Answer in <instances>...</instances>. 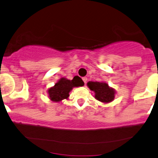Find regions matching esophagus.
I'll use <instances>...</instances> for the list:
<instances>
[{"label":"esophagus","instance_id":"obj_1","mask_svg":"<svg viewBox=\"0 0 158 158\" xmlns=\"http://www.w3.org/2000/svg\"><path fill=\"white\" fill-rule=\"evenodd\" d=\"M82 80H83V81H84V84H86V81H87V78H86V77H84L82 78Z\"/></svg>","mask_w":158,"mask_h":158}]
</instances>
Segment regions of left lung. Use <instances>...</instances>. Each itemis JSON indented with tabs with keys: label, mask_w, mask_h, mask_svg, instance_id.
I'll return each instance as SVG.
<instances>
[{
	"label": "left lung",
	"mask_w": 158,
	"mask_h": 158,
	"mask_svg": "<svg viewBox=\"0 0 158 158\" xmlns=\"http://www.w3.org/2000/svg\"><path fill=\"white\" fill-rule=\"evenodd\" d=\"M87 86L90 90L95 93V98L99 102L109 103L115 98V89L110 87L107 83L89 81Z\"/></svg>",
	"instance_id": "obj_1"
}]
</instances>
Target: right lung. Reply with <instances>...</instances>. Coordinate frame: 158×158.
<instances>
[{"label":"right lung","instance_id":"obj_1","mask_svg":"<svg viewBox=\"0 0 158 158\" xmlns=\"http://www.w3.org/2000/svg\"><path fill=\"white\" fill-rule=\"evenodd\" d=\"M84 85V81L78 76H75L72 80L62 77L53 87H51L48 90L49 98L54 102H61L63 99L69 98L70 91L74 87L82 86Z\"/></svg>","mask_w":158,"mask_h":158}]
</instances>
